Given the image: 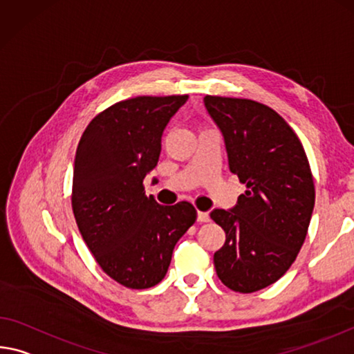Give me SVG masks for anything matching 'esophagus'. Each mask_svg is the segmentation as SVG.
Listing matches in <instances>:
<instances>
[{
    "label": "esophagus",
    "instance_id": "obj_1",
    "mask_svg": "<svg viewBox=\"0 0 354 354\" xmlns=\"http://www.w3.org/2000/svg\"><path fill=\"white\" fill-rule=\"evenodd\" d=\"M197 221H198V222H209V214H207V212H201V211H198V214H197Z\"/></svg>",
    "mask_w": 354,
    "mask_h": 354
}]
</instances>
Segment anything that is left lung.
I'll return each instance as SVG.
<instances>
[{"label":"left lung","instance_id":"obj_1","mask_svg":"<svg viewBox=\"0 0 354 354\" xmlns=\"http://www.w3.org/2000/svg\"><path fill=\"white\" fill-rule=\"evenodd\" d=\"M205 105L225 138L230 171L245 184L233 209L211 212L225 232L216 272L230 290L254 293L277 282L304 244L312 170L301 140L271 106L221 96H206Z\"/></svg>","mask_w":354,"mask_h":354}]
</instances>
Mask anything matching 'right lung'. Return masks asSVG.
<instances>
[{
	"mask_svg": "<svg viewBox=\"0 0 354 354\" xmlns=\"http://www.w3.org/2000/svg\"><path fill=\"white\" fill-rule=\"evenodd\" d=\"M186 100L187 94L121 100L93 118L77 147V227L102 271L127 288L159 283L178 239L197 218L189 201L159 205L143 186L159 160L162 132Z\"/></svg>",
	"mask_w": 354,
	"mask_h": 354,
	"instance_id": "add662e5",
	"label": "right lung"
}]
</instances>
